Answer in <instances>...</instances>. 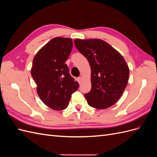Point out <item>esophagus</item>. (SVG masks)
<instances>
[{
  "label": "esophagus",
  "instance_id": "1",
  "mask_svg": "<svg viewBox=\"0 0 157 157\" xmlns=\"http://www.w3.org/2000/svg\"><path fill=\"white\" fill-rule=\"evenodd\" d=\"M82 78L81 77H79L78 78H77V80H78V83H80L82 82Z\"/></svg>",
  "mask_w": 157,
  "mask_h": 157
}]
</instances>
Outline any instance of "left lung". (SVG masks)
I'll list each match as a JSON object with an SVG mask.
<instances>
[{
    "label": "left lung",
    "mask_w": 157,
    "mask_h": 157,
    "mask_svg": "<svg viewBox=\"0 0 157 157\" xmlns=\"http://www.w3.org/2000/svg\"><path fill=\"white\" fill-rule=\"evenodd\" d=\"M74 42L91 68L92 88L84 95L88 104L97 109L110 107L120 99L129 79L124 58L101 39H76Z\"/></svg>",
    "instance_id": "left-lung-1"
}]
</instances>
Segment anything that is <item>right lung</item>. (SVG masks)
Masks as SVG:
<instances>
[{"label":"right lung","mask_w":157,"mask_h":157,"mask_svg":"<svg viewBox=\"0 0 157 157\" xmlns=\"http://www.w3.org/2000/svg\"><path fill=\"white\" fill-rule=\"evenodd\" d=\"M72 48L71 39L55 37L38 51L33 60L31 73L37 94L46 105L56 111L67 107L71 95L79 86L65 63Z\"/></svg>","instance_id":"obj_1"}]
</instances>
